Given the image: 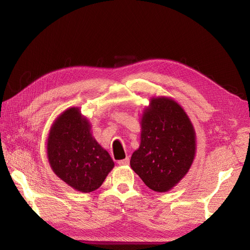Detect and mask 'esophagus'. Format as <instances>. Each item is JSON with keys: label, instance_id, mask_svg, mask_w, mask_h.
Returning a JSON list of instances; mask_svg holds the SVG:
<instances>
[{"label": "esophagus", "instance_id": "34e87169", "mask_svg": "<svg viewBox=\"0 0 250 250\" xmlns=\"http://www.w3.org/2000/svg\"><path fill=\"white\" fill-rule=\"evenodd\" d=\"M118 164H119L120 166H126V165L129 164V158L126 157V158H124V160H121V161L118 162Z\"/></svg>", "mask_w": 250, "mask_h": 250}]
</instances>
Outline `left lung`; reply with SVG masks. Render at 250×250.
Segmentation results:
<instances>
[{"mask_svg":"<svg viewBox=\"0 0 250 250\" xmlns=\"http://www.w3.org/2000/svg\"><path fill=\"white\" fill-rule=\"evenodd\" d=\"M141 144L130 166L155 192H168L190 170L196 133L184 108L169 97H152L141 118Z\"/></svg>","mask_w":250,"mask_h":250,"instance_id":"8db88e82","label":"left lung"}]
</instances>
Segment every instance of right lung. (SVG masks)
Instances as JSON below:
<instances>
[{"instance_id":"obj_1","label":"right lung","mask_w":250,"mask_h":250,"mask_svg":"<svg viewBox=\"0 0 250 250\" xmlns=\"http://www.w3.org/2000/svg\"><path fill=\"white\" fill-rule=\"evenodd\" d=\"M79 107H70L53 122L47 140L48 161L56 175L74 190L99 188L115 167L109 153L93 137Z\"/></svg>"}]
</instances>
